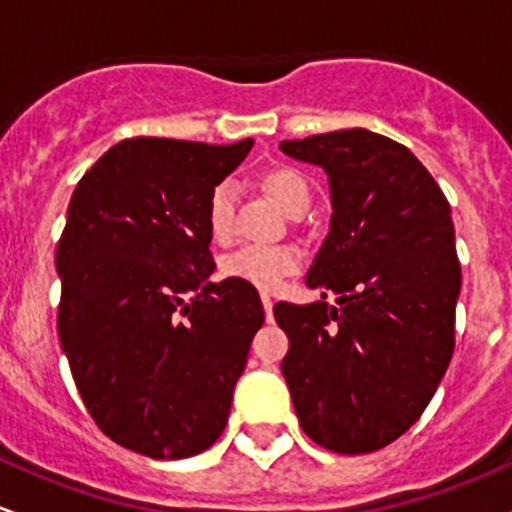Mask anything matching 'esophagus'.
Masks as SVG:
<instances>
[{"instance_id":"1","label":"esophagus","mask_w":512,"mask_h":512,"mask_svg":"<svg viewBox=\"0 0 512 512\" xmlns=\"http://www.w3.org/2000/svg\"><path fill=\"white\" fill-rule=\"evenodd\" d=\"M261 303H263V310H266V320H268V323H271V320H273V300H271V295L263 293L261 295Z\"/></svg>"}]
</instances>
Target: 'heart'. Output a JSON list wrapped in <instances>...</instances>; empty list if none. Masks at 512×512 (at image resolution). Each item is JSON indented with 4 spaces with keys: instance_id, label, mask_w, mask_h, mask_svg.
I'll use <instances>...</instances> for the list:
<instances>
[{
    "instance_id": "1",
    "label": "heart",
    "mask_w": 512,
    "mask_h": 512,
    "mask_svg": "<svg viewBox=\"0 0 512 512\" xmlns=\"http://www.w3.org/2000/svg\"><path fill=\"white\" fill-rule=\"evenodd\" d=\"M261 184L271 194L273 202L286 212L298 202H310L308 179L293 167H273L261 177ZM236 197H239V192H236V184L231 179H221L209 192L207 226L214 241H226L234 231ZM298 266L300 254L293 246H241L239 251L221 261L224 276L249 283L258 291H276L283 278L293 276Z\"/></svg>"
}]
</instances>
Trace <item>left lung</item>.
Segmentation results:
<instances>
[{
  "label": "left lung",
  "mask_w": 512,
  "mask_h": 512,
  "mask_svg": "<svg viewBox=\"0 0 512 512\" xmlns=\"http://www.w3.org/2000/svg\"><path fill=\"white\" fill-rule=\"evenodd\" d=\"M281 152L323 167L333 204L305 278L323 300L273 308L291 340L281 372L315 444L377 451L419 419L451 362V207L407 147L365 128L283 140Z\"/></svg>",
  "instance_id": "8db88e82"
}]
</instances>
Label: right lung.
Returning a JSON list of instances; mask_svg holds the SVG:
<instances>
[{
	"instance_id": "right-lung-1",
	"label": "right lung",
	"mask_w": 512,
	"mask_h": 512,
	"mask_svg": "<svg viewBox=\"0 0 512 512\" xmlns=\"http://www.w3.org/2000/svg\"><path fill=\"white\" fill-rule=\"evenodd\" d=\"M251 145L123 140L73 189L56 249L61 347L100 431L142 456L219 439L263 325L254 286L209 281V192Z\"/></svg>"
}]
</instances>
